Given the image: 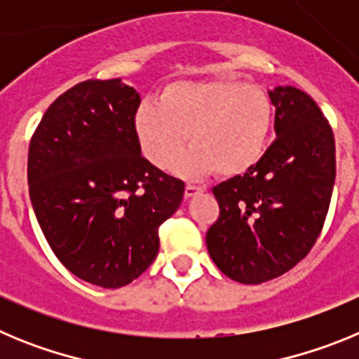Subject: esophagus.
Segmentation results:
<instances>
[{
	"label": "esophagus",
	"mask_w": 359,
	"mask_h": 359,
	"mask_svg": "<svg viewBox=\"0 0 359 359\" xmlns=\"http://www.w3.org/2000/svg\"><path fill=\"white\" fill-rule=\"evenodd\" d=\"M201 192H203L201 187H196V185H187V187H185V198H187V199H189V198H194V196L201 194Z\"/></svg>",
	"instance_id": "obj_1"
}]
</instances>
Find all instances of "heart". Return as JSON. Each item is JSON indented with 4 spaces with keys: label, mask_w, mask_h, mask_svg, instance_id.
Listing matches in <instances>:
<instances>
[{
    "label": "heart",
    "mask_w": 359,
    "mask_h": 359,
    "mask_svg": "<svg viewBox=\"0 0 359 359\" xmlns=\"http://www.w3.org/2000/svg\"><path fill=\"white\" fill-rule=\"evenodd\" d=\"M273 102L261 86L239 79L176 81L160 91L158 104L144 102L135 133L144 156L167 167L189 135L193 147L170 164L182 177L217 172L236 177L261 161L273 128Z\"/></svg>",
    "instance_id": "heart-1"
}]
</instances>
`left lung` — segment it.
<instances>
[{"label":"left lung","instance_id":"obj_1","mask_svg":"<svg viewBox=\"0 0 359 359\" xmlns=\"http://www.w3.org/2000/svg\"><path fill=\"white\" fill-rule=\"evenodd\" d=\"M268 95L277 138L248 172L212 189L219 219L207 231L208 253L241 284L280 277L309 253L336 177L334 136L315 100L293 86Z\"/></svg>","mask_w":359,"mask_h":359}]
</instances>
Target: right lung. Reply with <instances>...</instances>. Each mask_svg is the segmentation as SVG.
I'll list each match as a JSON object with an SVG mask.
<instances>
[{
	"label": "right lung",
	"mask_w": 359,
	"mask_h": 359,
	"mask_svg": "<svg viewBox=\"0 0 359 359\" xmlns=\"http://www.w3.org/2000/svg\"><path fill=\"white\" fill-rule=\"evenodd\" d=\"M138 106L122 79L81 82L46 109L28 149L30 201L50 248L75 277L109 290L152 264L158 228L185 192L142 156Z\"/></svg>",
	"instance_id": "obj_1"
}]
</instances>
